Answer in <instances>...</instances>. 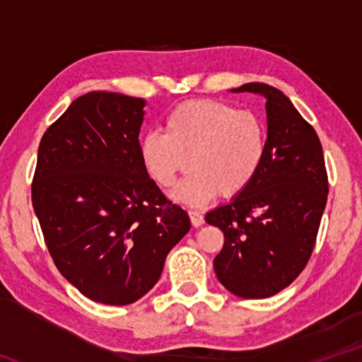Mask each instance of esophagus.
<instances>
[{
    "label": "esophagus",
    "instance_id": "34e87169",
    "mask_svg": "<svg viewBox=\"0 0 362 362\" xmlns=\"http://www.w3.org/2000/svg\"><path fill=\"white\" fill-rule=\"evenodd\" d=\"M189 220H192L193 226H201L204 223V216L199 211H188Z\"/></svg>",
    "mask_w": 362,
    "mask_h": 362
}]
</instances>
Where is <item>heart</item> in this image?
<instances>
[{"label": "heart", "mask_w": 362, "mask_h": 362, "mask_svg": "<svg viewBox=\"0 0 362 362\" xmlns=\"http://www.w3.org/2000/svg\"><path fill=\"white\" fill-rule=\"evenodd\" d=\"M164 134L151 131L140 140V158L153 182L173 185L188 175L173 196L201 206L218 192L225 198L244 192L267 155V132L259 116L218 100L198 99L177 105L164 119Z\"/></svg>", "instance_id": "heart-1"}]
</instances>
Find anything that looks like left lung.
Here are the masks:
<instances>
[{
    "mask_svg": "<svg viewBox=\"0 0 362 362\" xmlns=\"http://www.w3.org/2000/svg\"><path fill=\"white\" fill-rule=\"evenodd\" d=\"M231 93L265 97L267 155L244 192L206 214L225 235L214 269L235 296L267 298L289 286L313 252L327 203L326 164L313 126L279 89L247 83Z\"/></svg>",
    "mask_w": 362,
    "mask_h": 362,
    "instance_id": "left-lung-1",
    "label": "left lung"
}]
</instances>
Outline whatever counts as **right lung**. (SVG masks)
<instances>
[{
	"mask_svg": "<svg viewBox=\"0 0 362 362\" xmlns=\"http://www.w3.org/2000/svg\"><path fill=\"white\" fill-rule=\"evenodd\" d=\"M145 105L118 93L84 94L38 148L32 201L49 254L70 284L103 305L142 298L192 226L140 158Z\"/></svg>",
	"mask_w": 362,
	"mask_h": 362,
	"instance_id": "right-lung-1",
	"label": "right lung"
}]
</instances>
